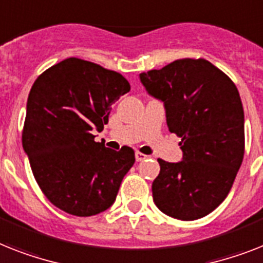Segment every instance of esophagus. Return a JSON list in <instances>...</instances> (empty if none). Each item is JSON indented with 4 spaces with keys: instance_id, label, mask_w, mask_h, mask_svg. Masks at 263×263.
Listing matches in <instances>:
<instances>
[{
    "instance_id": "esophagus-1",
    "label": "esophagus",
    "mask_w": 263,
    "mask_h": 263,
    "mask_svg": "<svg viewBox=\"0 0 263 263\" xmlns=\"http://www.w3.org/2000/svg\"><path fill=\"white\" fill-rule=\"evenodd\" d=\"M145 158H147L146 155H144V153H141V152H137V153H136V160H137V161H142V160H145Z\"/></svg>"
}]
</instances>
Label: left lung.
<instances>
[{"label":"left lung","instance_id":"1","mask_svg":"<svg viewBox=\"0 0 263 263\" xmlns=\"http://www.w3.org/2000/svg\"><path fill=\"white\" fill-rule=\"evenodd\" d=\"M147 94L165 107L183 160L161 158L152 184L158 210L180 220L212 212L229 195L245 155V114L238 88L204 59H180L140 73Z\"/></svg>","mask_w":263,"mask_h":263}]
</instances>
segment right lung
<instances>
[{
  "label": "right lung",
  "mask_w": 263,
  "mask_h": 263,
  "mask_svg": "<svg viewBox=\"0 0 263 263\" xmlns=\"http://www.w3.org/2000/svg\"><path fill=\"white\" fill-rule=\"evenodd\" d=\"M130 91L121 73L69 58L36 79L27 102L23 147L40 190L52 204L75 216L112 205L134 151L95 142L111 105Z\"/></svg>",
  "instance_id": "right-lung-1"
}]
</instances>
